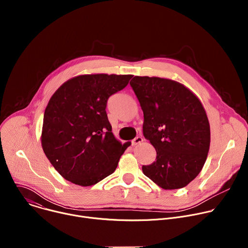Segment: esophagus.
Returning a JSON list of instances; mask_svg holds the SVG:
<instances>
[{"label":"esophagus","instance_id":"obj_1","mask_svg":"<svg viewBox=\"0 0 248 248\" xmlns=\"http://www.w3.org/2000/svg\"><path fill=\"white\" fill-rule=\"evenodd\" d=\"M143 141V138L141 137V136H136L132 141H131V145L132 146H135V145H137V144H139V143H141Z\"/></svg>","mask_w":248,"mask_h":248}]
</instances>
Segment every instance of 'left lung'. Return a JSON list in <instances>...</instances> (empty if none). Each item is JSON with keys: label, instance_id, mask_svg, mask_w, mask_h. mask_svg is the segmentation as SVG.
Returning <instances> with one entry per match:
<instances>
[{"label": "left lung", "instance_id": "8db88e82", "mask_svg": "<svg viewBox=\"0 0 248 248\" xmlns=\"http://www.w3.org/2000/svg\"><path fill=\"white\" fill-rule=\"evenodd\" d=\"M143 111V135L157 152L143 173L164 189H178L202 170L210 147V125L199 99L183 84L134 77L129 82Z\"/></svg>", "mask_w": 248, "mask_h": 248}]
</instances>
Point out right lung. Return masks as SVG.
Returning a JSON list of instances; mask_svg holds the SVG:
<instances>
[{
	"label": "right lung",
	"mask_w": 248,
	"mask_h": 248,
	"mask_svg": "<svg viewBox=\"0 0 248 248\" xmlns=\"http://www.w3.org/2000/svg\"><path fill=\"white\" fill-rule=\"evenodd\" d=\"M132 76L85 75L64 82L44 113L42 147L66 181L89 186L112 174L126 146L112 133L106 107Z\"/></svg>",
	"instance_id": "add662e5"
}]
</instances>
